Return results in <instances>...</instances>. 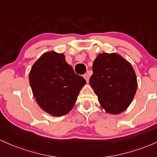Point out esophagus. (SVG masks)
I'll return each instance as SVG.
<instances>
[{
  "label": "esophagus",
  "mask_w": 157,
  "mask_h": 157,
  "mask_svg": "<svg viewBox=\"0 0 157 157\" xmlns=\"http://www.w3.org/2000/svg\"><path fill=\"white\" fill-rule=\"evenodd\" d=\"M83 77L84 78V79L86 80V82H89V75H88L87 73L84 74V75H83Z\"/></svg>",
  "instance_id": "esophagus-1"
}]
</instances>
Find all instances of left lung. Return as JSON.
Wrapping results in <instances>:
<instances>
[{"instance_id": "1", "label": "left lung", "mask_w": 157, "mask_h": 157, "mask_svg": "<svg viewBox=\"0 0 157 157\" xmlns=\"http://www.w3.org/2000/svg\"><path fill=\"white\" fill-rule=\"evenodd\" d=\"M90 84L107 113L119 114L134 97L137 80L131 64L117 53L99 54L93 64Z\"/></svg>"}]
</instances>
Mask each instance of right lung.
<instances>
[{"instance_id": "obj_1", "label": "right lung", "mask_w": 157, "mask_h": 157, "mask_svg": "<svg viewBox=\"0 0 157 157\" xmlns=\"http://www.w3.org/2000/svg\"><path fill=\"white\" fill-rule=\"evenodd\" d=\"M29 84L38 105L50 115L61 117L72 110L86 81L75 73L64 54L51 51L35 62Z\"/></svg>"}]
</instances>
